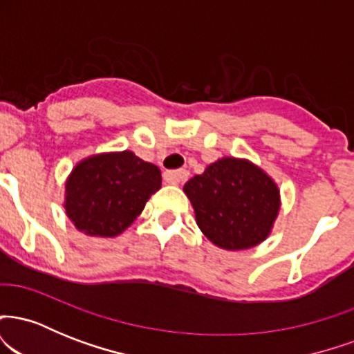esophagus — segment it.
Returning <instances> with one entry per match:
<instances>
[{"label": "esophagus", "mask_w": 354, "mask_h": 354, "mask_svg": "<svg viewBox=\"0 0 354 354\" xmlns=\"http://www.w3.org/2000/svg\"><path fill=\"white\" fill-rule=\"evenodd\" d=\"M180 171H183V169H180ZM165 180L168 181V183H180V181H183V174H181V173H178L176 176H173L171 171H169V173H165Z\"/></svg>", "instance_id": "34e87169"}]
</instances>
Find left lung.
<instances>
[{"instance_id":"1","label":"left lung","mask_w":354,"mask_h":354,"mask_svg":"<svg viewBox=\"0 0 354 354\" xmlns=\"http://www.w3.org/2000/svg\"><path fill=\"white\" fill-rule=\"evenodd\" d=\"M161 188L156 165L133 151L96 154L78 163L66 181L68 218L89 236H118Z\"/></svg>"}]
</instances>
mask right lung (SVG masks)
<instances>
[{
  "mask_svg": "<svg viewBox=\"0 0 354 354\" xmlns=\"http://www.w3.org/2000/svg\"><path fill=\"white\" fill-rule=\"evenodd\" d=\"M183 189L203 234L225 250L259 245L278 216V188L263 169L246 160H218Z\"/></svg>",
  "mask_w": 354,
  "mask_h": 354,
  "instance_id": "obj_1",
  "label": "right lung"
}]
</instances>
